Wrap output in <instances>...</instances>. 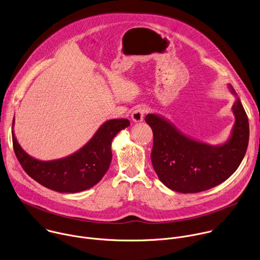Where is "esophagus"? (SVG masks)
<instances>
[{
	"instance_id": "1",
	"label": "esophagus",
	"mask_w": 260,
	"mask_h": 260,
	"mask_svg": "<svg viewBox=\"0 0 260 260\" xmlns=\"http://www.w3.org/2000/svg\"><path fill=\"white\" fill-rule=\"evenodd\" d=\"M146 112H147V110H146L145 107H143V106L137 107V108L134 110V112L132 113V118H133V120L136 121V122L142 121L143 118H144V116H145V114H146Z\"/></svg>"
}]
</instances>
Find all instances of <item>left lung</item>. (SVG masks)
Masks as SVG:
<instances>
[{
  "label": "left lung",
  "instance_id": "8db88e82",
  "mask_svg": "<svg viewBox=\"0 0 260 260\" xmlns=\"http://www.w3.org/2000/svg\"><path fill=\"white\" fill-rule=\"evenodd\" d=\"M236 123L231 140L213 147L179 133L155 114L145 121L153 132L151 161L159 180L174 191L197 193L217 186L229 179L241 165L249 142V121L237 99L233 106Z\"/></svg>",
  "mask_w": 260,
  "mask_h": 260
}]
</instances>
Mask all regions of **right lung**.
<instances>
[{
	"instance_id": "obj_1",
	"label": "right lung",
	"mask_w": 260,
	"mask_h": 260,
	"mask_svg": "<svg viewBox=\"0 0 260 260\" xmlns=\"http://www.w3.org/2000/svg\"><path fill=\"white\" fill-rule=\"evenodd\" d=\"M129 124L127 119L109 120L79 151L57 160L41 161L30 157L12 132L13 149L24 172L44 187L57 192H79L94 186L104 177L112 160L111 143Z\"/></svg>"
}]
</instances>
